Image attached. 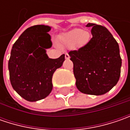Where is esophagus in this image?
<instances>
[{
  "mask_svg": "<svg viewBox=\"0 0 130 130\" xmlns=\"http://www.w3.org/2000/svg\"><path fill=\"white\" fill-rule=\"evenodd\" d=\"M65 58H66V59H69V55L68 53H66L65 54Z\"/></svg>",
  "mask_w": 130,
  "mask_h": 130,
  "instance_id": "34e87169",
  "label": "esophagus"
}]
</instances>
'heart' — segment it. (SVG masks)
Segmentation results:
<instances>
[{
  "label": "heart",
  "instance_id": "1",
  "mask_svg": "<svg viewBox=\"0 0 130 130\" xmlns=\"http://www.w3.org/2000/svg\"><path fill=\"white\" fill-rule=\"evenodd\" d=\"M89 38V34L84 29H74L63 36V40L69 43H77L79 42L81 44H85L88 41Z\"/></svg>",
  "mask_w": 130,
  "mask_h": 130
}]
</instances>
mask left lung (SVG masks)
I'll use <instances>...</instances> for the list:
<instances>
[{
	"label": "left lung",
	"instance_id": "obj_1",
	"mask_svg": "<svg viewBox=\"0 0 130 130\" xmlns=\"http://www.w3.org/2000/svg\"><path fill=\"white\" fill-rule=\"evenodd\" d=\"M92 38L78 50L69 52L76 86L83 93L100 95L118 83L122 67L119 44L106 28L88 23Z\"/></svg>",
	"mask_w": 130,
	"mask_h": 130
}]
</instances>
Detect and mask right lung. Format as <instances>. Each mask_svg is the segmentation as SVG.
Wrapping results in <instances>:
<instances>
[{
	"instance_id": "1",
	"label": "right lung",
	"mask_w": 130,
	"mask_h": 130,
	"mask_svg": "<svg viewBox=\"0 0 130 130\" xmlns=\"http://www.w3.org/2000/svg\"><path fill=\"white\" fill-rule=\"evenodd\" d=\"M49 26L35 25L27 28L13 45L8 61L11 84L13 90L28 101L46 98L53 89L54 72L62 66L63 54L49 58L45 49L52 46Z\"/></svg>"
}]
</instances>
